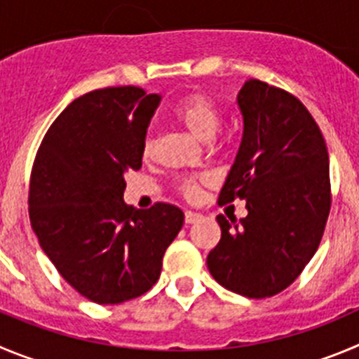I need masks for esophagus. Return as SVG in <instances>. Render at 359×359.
Returning <instances> with one entry per match:
<instances>
[{
  "instance_id": "esophagus-1",
  "label": "esophagus",
  "mask_w": 359,
  "mask_h": 359,
  "mask_svg": "<svg viewBox=\"0 0 359 359\" xmlns=\"http://www.w3.org/2000/svg\"><path fill=\"white\" fill-rule=\"evenodd\" d=\"M200 214L198 212H191V210H186V225H193L196 221L200 219Z\"/></svg>"
}]
</instances>
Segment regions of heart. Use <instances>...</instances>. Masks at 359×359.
<instances>
[{
	"mask_svg": "<svg viewBox=\"0 0 359 359\" xmlns=\"http://www.w3.org/2000/svg\"><path fill=\"white\" fill-rule=\"evenodd\" d=\"M172 116L177 123L184 127L187 133H191L195 138L209 142L216 136L221 126V111L217 104L205 93H189L182 100L173 106ZM156 152V138L152 134H147L143 140L142 154L145 159L154 156ZM214 179L210 175H196L184 179L177 184V191L182 198L195 202L202 195L203 186H210Z\"/></svg>",
	"mask_w": 359,
	"mask_h": 359,
	"instance_id": "1",
	"label": "heart"
}]
</instances>
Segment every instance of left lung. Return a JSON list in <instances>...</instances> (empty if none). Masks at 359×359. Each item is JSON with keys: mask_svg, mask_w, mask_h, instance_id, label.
Masks as SVG:
<instances>
[{"mask_svg": "<svg viewBox=\"0 0 359 359\" xmlns=\"http://www.w3.org/2000/svg\"><path fill=\"white\" fill-rule=\"evenodd\" d=\"M237 104L243 140L217 203L246 200L248 216H217L221 239L207 267L225 289L264 299L285 290L316 255L331 209L330 157L292 93L250 79Z\"/></svg>", "mask_w": 359, "mask_h": 359, "instance_id": "1", "label": "left lung"}]
</instances>
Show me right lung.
<instances>
[{"label": "right lung", "mask_w": 359, "mask_h": 359, "mask_svg": "<svg viewBox=\"0 0 359 359\" xmlns=\"http://www.w3.org/2000/svg\"><path fill=\"white\" fill-rule=\"evenodd\" d=\"M161 97L138 86L93 90L51 123L33 161L32 229L58 273L97 304L149 292L184 223L175 205L134 210L126 175L142 168L147 127Z\"/></svg>", "instance_id": "1"}]
</instances>
